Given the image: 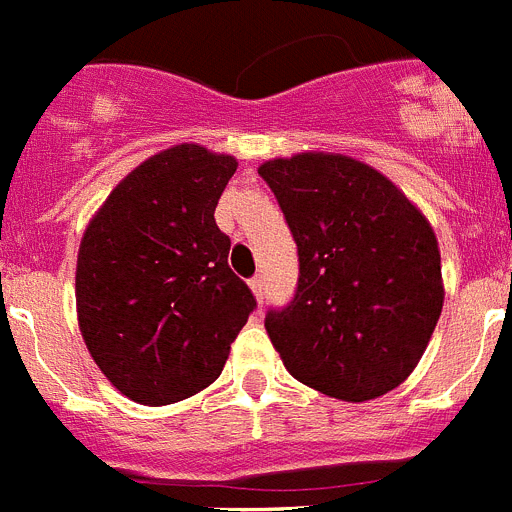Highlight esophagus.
I'll return each instance as SVG.
<instances>
[{"label":"esophagus","instance_id":"obj_1","mask_svg":"<svg viewBox=\"0 0 512 512\" xmlns=\"http://www.w3.org/2000/svg\"><path fill=\"white\" fill-rule=\"evenodd\" d=\"M250 288H252V293H255L257 301H262V298H265V283H262V275H255V278L250 280Z\"/></svg>","mask_w":512,"mask_h":512}]
</instances>
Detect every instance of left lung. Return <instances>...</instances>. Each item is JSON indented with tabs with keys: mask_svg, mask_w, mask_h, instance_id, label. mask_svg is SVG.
<instances>
[{
	"mask_svg": "<svg viewBox=\"0 0 512 512\" xmlns=\"http://www.w3.org/2000/svg\"><path fill=\"white\" fill-rule=\"evenodd\" d=\"M298 245V288L267 336L308 388L365 403L416 370L444 306L434 227L390 178L339 153L257 168Z\"/></svg>",
	"mask_w": 512,
	"mask_h": 512,
	"instance_id": "obj_1",
	"label": "left lung"
}]
</instances>
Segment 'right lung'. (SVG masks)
<instances>
[{"instance_id":"right-lung-1","label":"right lung","mask_w":512,"mask_h":512,"mask_svg":"<svg viewBox=\"0 0 512 512\" xmlns=\"http://www.w3.org/2000/svg\"><path fill=\"white\" fill-rule=\"evenodd\" d=\"M234 170L232 155L193 142L160 150L117 183L81 237L78 329L135 403H178L209 388L257 306L214 222Z\"/></svg>"}]
</instances>
